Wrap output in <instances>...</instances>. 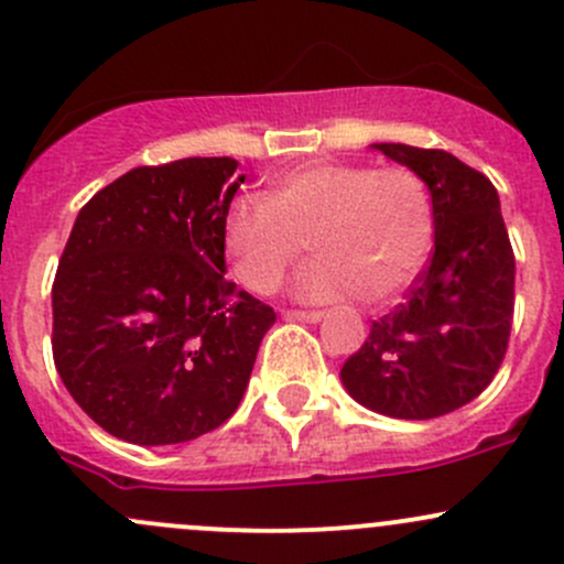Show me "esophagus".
Listing matches in <instances>:
<instances>
[{"instance_id":"obj_1","label":"esophagus","mask_w":564,"mask_h":564,"mask_svg":"<svg viewBox=\"0 0 564 564\" xmlns=\"http://www.w3.org/2000/svg\"><path fill=\"white\" fill-rule=\"evenodd\" d=\"M286 316L294 318V322H305V324H316L324 318L322 311H286Z\"/></svg>"}]
</instances>
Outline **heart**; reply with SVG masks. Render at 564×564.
Here are the masks:
<instances>
[{"label": "heart", "instance_id": "1", "mask_svg": "<svg viewBox=\"0 0 564 564\" xmlns=\"http://www.w3.org/2000/svg\"><path fill=\"white\" fill-rule=\"evenodd\" d=\"M305 242L318 259L294 283L300 297L324 303L357 292L366 305H388L429 259V187L406 166L314 161L278 174L272 196L231 198L224 253L250 292H275Z\"/></svg>", "mask_w": 564, "mask_h": 564}]
</instances>
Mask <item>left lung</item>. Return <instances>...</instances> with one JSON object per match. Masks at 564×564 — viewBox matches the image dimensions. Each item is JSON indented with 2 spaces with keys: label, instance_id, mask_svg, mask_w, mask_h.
I'll list each match as a JSON object with an SVG mask.
<instances>
[{
  "label": "left lung",
  "instance_id": "obj_1",
  "mask_svg": "<svg viewBox=\"0 0 564 564\" xmlns=\"http://www.w3.org/2000/svg\"><path fill=\"white\" fill-rule=\"evenodd\" d=\"M425 182L434 256L406 303L340 368L346 392L398 420L456 412L491 384L513 324L516 259L497 187L445 150L371 144Z\"/></svg>",
  "mask_w": 564,
  "mask_h": 564
}]
</instances>
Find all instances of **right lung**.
Listing matches in <instances>:
<instances>
[{
	"instance_id": "right-lung-1",
	"label": "right lung",
	"mask_w": 564,
	"mask_h": 564,
	"mask_svg": "<svg viewBox=\"0 0 564 564\" xmlns=\"http://www.w3.org/2000/svg\"><path fill=\"white\" fill-rule=\"evenodd\" d=\"M235 158L139 166L78 213L56 267L54 366L130 445H180L235 414L275 311L226 278Z\"/></svg>"
}]
</instances>
